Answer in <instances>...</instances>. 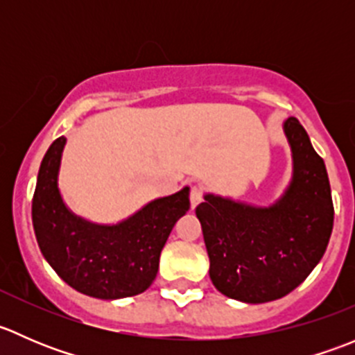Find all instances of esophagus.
<instances>
[{
    "label": "esophagus",
    "mask_w": 355,
    "mask_h": 355,
    "mask_svg": "<svg viewBox=\"0 0 355 355\" xmlns=\"http://www.w3.org/2000/svg\"><path fill=\"white\" fill-rule=\"evenodd\" d=\"M202 194H204V191H202V187H200V185H192V189H191V204H192V207H196L200 202V200H202Z\"/></svg>",
    "instance_id": "1"
}]
</instances>
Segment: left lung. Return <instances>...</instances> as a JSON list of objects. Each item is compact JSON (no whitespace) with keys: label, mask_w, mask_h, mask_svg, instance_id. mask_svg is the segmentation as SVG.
I'll return each instance as SVG.
<instances>
[{"label":"left lung","mask_w":355,"mask_h":355,"mask_svg":"<svg viewBox=\"0 0 355 355\" xmlns=\"http://www.w3.org/2000/svg\"><path fill=\"white\" fill-rule=\"evenodd\" d=\"M292 149V182L268 207L204 196L196 207L209 256V277L223 295L270 302L299 287L327 250L333 200L327 166L299 120L284 123Z\"/></svg>","instance_id":"8db88e82"}]
</instances>
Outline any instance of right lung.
<instances>
[{
    "instance_id": "right-lung-1",
    "label": "right lung",
    "mask_w": 355,
    "mask_h": 355,
    "mask_svg": "<svg viewBox=\"0 0 355 355\" xmlns=\"http://www.w3.org/2000/svg\"><path fill=\"white\" fill-rule=\"evenodd\" d=\"M65 137L42 157L32 199V225L39 249L71 288L96 299H123L155 282L159 254L171 228L191 207L189 187L146 204L116 225H96L63 202L58 171Z\"/></svg>"
}]
</instances>
